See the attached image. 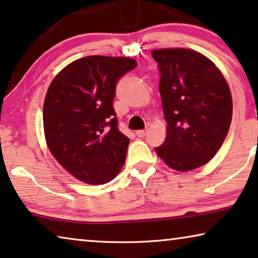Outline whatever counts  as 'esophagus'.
<instances>
[{"instance_id": "esophagus-1", "label": "esophagus", "mask_w": 258, "mask_h": 258, "mask_svg": "<svg viewBox=\"0 0 258 258\" xmlns=\"http://www.w3.org/2000/svg\"><path fill=\"white\" fill-rule=\"evenodd\" d=\"M136 135H137V137H144L145 135H147V129H144V130H137Z\"/></svg>"}]
</instances>
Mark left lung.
Segmentation results:
<instances>
[{"mask_svg":"<svg viewBox=\"0 0 258 258\" xmlns=\"http://www.w3.org/2000/svg\"><path fill=\"white\" fill-rule=\"evenodd\" d=\"M160 71L166 138L155 148L175 171L187 172L210 162L228 134L233 100L221 71L211 59L189 48L151 51Z\"/></svg>","mask_w":258,"mask_h":258,"instance_id":"obj_1","label":"left lung"}]
</instances>
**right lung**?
Returning a JSON list of instances; mask_svg holds the SVG:
<instances>
[{
	"label": "right lung",
	"mask_w": 258,
	"mask_h": 258,
	"mask_svg": "<svg viewBox=\"0 0 258 258\" xmlns=\"http://www.w3.org/2000/svg\"><path fill=\"white\" fill-rule=\"evenodd\" d=\"M135 59L88 55L64 67L44 100L48 150L66 171L91 185L113 180L125 162L130 140L118 130L113 107L117 80Z\"/></svg>",
	"instance_id": "right-lung-1"
}]
</instances>
